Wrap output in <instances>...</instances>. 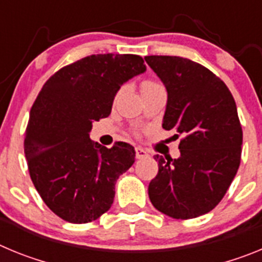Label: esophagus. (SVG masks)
<instances>
[{
  "instance_id": "34e87169",
  "label": "esophagus",
  "mask_w": 262,
  "mask_h": 262,
  "mask_svg": "<svg viewBox=\"0 0 262 262\" xmlns=\"http://www.w3.org/2000/svg\"><path fill=\"white\" fill-rule=\"evenodd\" d=\"M135 154H136V159H145V157H148V152L145 151V149H143L142 147H136Z\"/></svg>"
}]
</instances>
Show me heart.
<instances>
[{"instance_id": "obj_1", "label": "heart", "mask_w": 262, "mask_h": 262, "mask_svg": "<svg viewBox=\"0 0 262 262\" xmlns=\"http://www.w3.org/2000/svg\"><path fill=\"white\" fill-rule=\"evenodd\" d=\"M155 88H160V85L156 84V82H152V81H145V82L142 84V90L155 89Z\"/></svg>"}]
</instances>
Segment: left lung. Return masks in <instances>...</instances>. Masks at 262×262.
<instances>
[{
    "instance_id": "obj_1",
    "label": "left lung",
    "mask_w": 262,
    "mask_h": 262,
    "mask_svg": "<svg viewBox=\"0 0 262 262\" xmlns=\"http://www.w3.org/2000/svg\"><path fill=\"white\" fill-rule=\"evenodd\" d=\"M144 59L168 92L163 128L184 135L178 159L155 156L159 173L148 195L160 212L193 219L221 202L239 169L243 131L235 99L198 62L178 56Z\"/></svg>"
}]
</instances>
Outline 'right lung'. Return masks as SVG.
Wrapping results in <instances>:
<instances>
[{
	"label": "right lung",
	"mask_w": 262,
	"mask_h": 262,
	"mask_svg": "<svg viewBox=\"0 0 262 262\" xmlns=\"http://www.w3.org/2000/svg\"><path fill=\"white\" fill-rule=\"evenodd\" d=\"M147 67L138 55H92L57 71L30 111L25 155L41 200L57 216L82 224L114 202L115 182L135 163L133 145L113 148L89 138L93 122L110 115L120 86Z\"/></svg>",
	"instance_id": "obj_1"
}]
</instances>
